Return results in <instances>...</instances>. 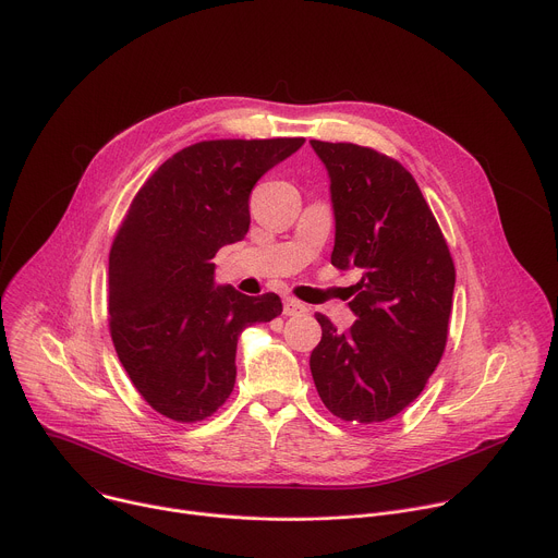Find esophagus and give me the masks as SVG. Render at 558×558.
Returning <instances> with one entry per match:
<instances>
[{
  "label": "esophagus",
  "instance_id": "obj_1",
  "mask_svg": "<svg viewBox=\"0 0 558 558\" xmlns=\"http://www.w3.org/2000/svg\"><path fill=\"white\" fill-rule=\"evenodd\" d=\"M282 311H284V315H302V313H306V304H302L295 298H287Z\"/></svg>",
  "mask_w": 558,
  "mask_h": 558
}]
</instances>
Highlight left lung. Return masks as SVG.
Returning a JSON list of instances; mask_svg holds the SVG:
<instances>
[{
  "instance_id": "left-lung-1",
  "label": "left lung",
  "mask_w": 558,
  "mask_h": 558,
  "mask_svg": "<svg viewBox=\"0 0 558 558\" xmlns=\"http://www.w3.org/2000/svg\"><path fill=\"white\" fill-rule=\"evenodd\" d=\"M331 179V265L357 267L349 302L355 325L338 333L315 313L323 340L308 366L325 407L344 422L375 424L402 413L437 368L452 311L454 263L413 174L355 143L311 141Z\"/></svg>"
}]
</instances>
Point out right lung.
I'll use <instances>...</instances> for the list:
<instances>
[{
	"mask_svg": "<svg viewBox=\"0 0 558 558\" xmlns=\"http://www.w3.org/2000/svg\"><path fill=\"white\" fill-rule=\"evenodd\" d=\"M304 143L218 138L183 147L136 192L110 250L108 313L117 355L143 400L174 422L214 415L235 384L238 336L282 313L214 284V256L243 241L258 179Z\"/></svg>",
	"mask_w": 558,
	"mask_h": 558,
	"instance_id": "right-lung-1",
	"label": "right lung"
}]
</instances>
